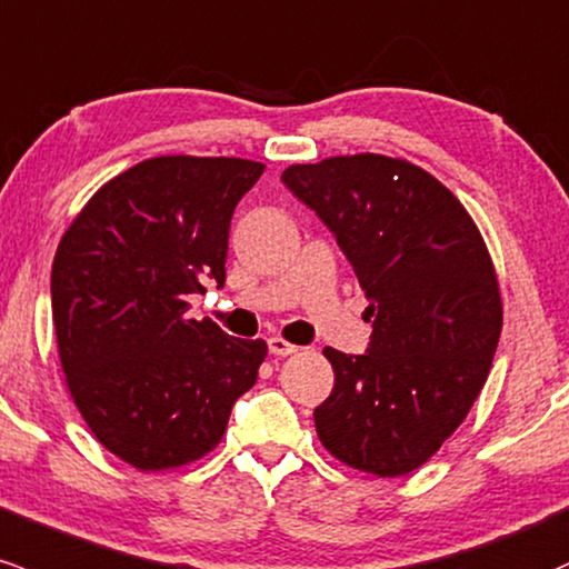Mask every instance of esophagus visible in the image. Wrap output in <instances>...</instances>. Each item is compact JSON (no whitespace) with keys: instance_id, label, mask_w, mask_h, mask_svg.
<instances>
[{"instance_id":"34e87169","label":"esophagus","mask_w":569,"mask_h":569,"mask_svg":"<svg viewBox=\"0 0 569 569\" xmlns=\"http://www.w3.org/2000/svg\"><path fill=\"white\" fill-rule=\"evenodd\" d=\"M267 346H270V353H274V356H291L299 351L295 342H289L286 337H280V335H272L270 340H267Z\"/></svg>"}]
</instances>
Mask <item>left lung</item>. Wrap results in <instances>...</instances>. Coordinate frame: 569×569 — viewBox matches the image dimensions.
Here are the masks:
<instances>
[{
  "label": "left lung",
  "mask_w": 569,
  "mask_h": 569,
  "mask_svg": "<svg viewBox=\"0 0 569 569\" xmlns=\"http://www.w3.org/2000/svg\"><path fill=\"white\" fill-rule=\"evenodd\" d=\"M283 183L332 229L370 308L367 353L323 348L335 389L313 410L321 446L378 478L440 451L476 402L502 332L483 234L435 174L380 153L291 164Z\"/></svg>",
  "instance_id": "obj_1"
}]
</instances>
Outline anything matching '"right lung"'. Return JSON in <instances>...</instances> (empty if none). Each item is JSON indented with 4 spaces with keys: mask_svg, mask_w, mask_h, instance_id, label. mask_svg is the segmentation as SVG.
I'll return each instance as SVG.
<instances>
[{
    "mask_svg": "<svg viewBox=\"0 0 569 569\" xmlns=\"http://www.w3.org/2000/svg\"><path fill=\"white\" fill-rule=\"evenodd\" d=\"M264 172L234 156H156L108 180L70 223L51 272L67 389L89 429L140 472L208 457L264 340L189 318L227 278L229 221Z\"/></svg>",
    "mask_w": 569,
    "mask_h": 569,
    "instance_id": "obj_1",
    "label": "right lung"
}]
</instances>
